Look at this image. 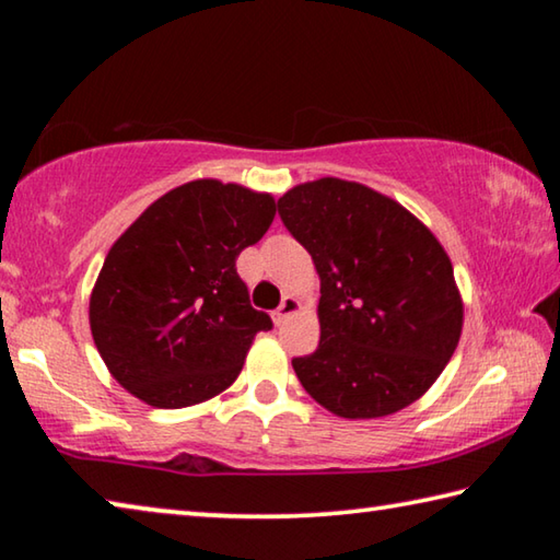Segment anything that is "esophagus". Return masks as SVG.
<instances>
[{"label": "esophagus", "instance_id": "esophagus-1", "mask_svg": "<svg viewBox=\"0 0 560 560\" xmlns=\"http://www.w3.org/2000/svg\"><path fill=\"white\" fill-rule=\"evenodd\" d=\"M301 308V303H299V299H293V296H283V301H281V306L273 311V320H277V324H283V320H287L289 316H293L296 314V311Z\"/></svg>", "mask_w": 560, "mask_h": 560}]
</instances>
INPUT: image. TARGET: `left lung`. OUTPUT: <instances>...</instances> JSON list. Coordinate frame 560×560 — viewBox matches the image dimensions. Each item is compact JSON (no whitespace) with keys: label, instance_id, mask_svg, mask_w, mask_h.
Wrapping results in <instances>:
<instances>
[{"label":"left lung","instance_id":"left-lung-1","mask_svg":"<svg viewBox=\"0 0 560 560\" xmlns=\"http://www.w3.org/2000/svg\"><path fill=\"white\" fill-rule=\"evenodd\" d=\"M279 217L320 279V343L291 360L303 390L348 420L393 415L428 393L464 320L438 236L390 197L338 177L289 189Z\"/></svg>","mask_w":560,"mask_h":560}]
</instances>
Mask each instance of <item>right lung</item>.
Instances as JSON below:
<instances>
[{
  "instance_id": "1",
  "label": "right lung",
  "mask_w": 560,
  "mask_h": 560,
  "mask_svg": "<svg viewBox=\"0 0 560 560\" xmlns=\"http://www.w3.org/2000/svg\"><path fill=\"white\" fill-rule=\"evenodd\" d=\"M277 202L220 179L160 197L110 246L91 293V334L110 375L177 410L226 390L271 318L249 303L236 257L267 234Z\"/></svg>"
}]
</instances>
